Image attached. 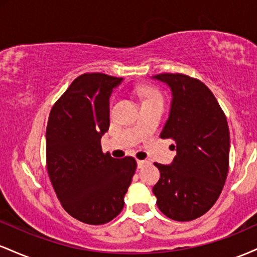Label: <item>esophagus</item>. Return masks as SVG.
Listing matches in <instances>:
<instances>
[{"mask_svg": "<svg viewBox=\"0 0 257 257\" xmlns=\"http://www.w3.org/2000/svg\"><path fill=\"white\" fill-rule=\"evenodd\" d=\"M146 164H149V161H139L138 159V168L145 167Z\"/></svg>", "mask_w": 257, "mask_h": 257, "instance_id": "1", "label": "esophagus"}]
</instances>
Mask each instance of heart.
<instances>
[{
	"label": "heart",
	"instance_id": "obj_1",
	"mask_svg": "<svg viewBox=\"0 0 257 257\" xmlns=\"http://www.w3.org/2000/svg\"><path fill=\"white\" fill-rule=\"evenodd\" d=\"M144 96H145V101L144 102L162 100L161 94H159V91L157 89H155V88H146V89L144 90Z\"/></svg>",
	"mask_w": 257,
	"mask_h": 257
}]
</instances>
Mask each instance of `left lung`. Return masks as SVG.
Wrapping results in <instances>:
<instances>
[{
	"label": "left lung",
	"mask_w": 257,
	"mask_h": 257,
	"mask_svg": "<svg viewBox=\"0 0 257 257\" xmlns=\"http://www.w3.org/2000/svg\"><path fill=\"white\" fill-rule=\"evenodd\" d=\"M153 78L172 90L169 118L162 139H172L176 156L170 166L155 163L161 179L152 191L169 219L191 221L204 215L219 198L229 159V129L222 108L199 79L182 73Z\"/></svg>",
	"instance_id": "left-lung-1"
}]
</instances>
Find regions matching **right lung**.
<instances>
[{
    "label": "right lung",
    "instance_id": "obj_1",
    "mask_svg": "<svg viewBox=\"0 0 257 257\" xmlns=\"http://www.w3.org/2000/svg\"><path fill=\"white\" fill-rule=\"evenodd\" d=\"M123 78L93 72L78 76L55 102L47 124V169L67 214L88 225L113 220L137 169L133 157L102 153L110 126V95Z\"/></svg>",
    "mask_w": 257,
    "mask_h": 257
}]
</instances>
